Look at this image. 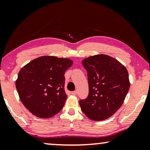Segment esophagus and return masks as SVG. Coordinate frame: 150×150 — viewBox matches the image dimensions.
Wrapping results in <instances>:
<instances>
[{
  "label": "esophagus",
  "instance_id": "obj_1",
  "mask_svg": "<svg viewBox=\"0 0 150 150\" xmlns=\"http://www.w3.org/2000/svg\"><path fill=\"white\" fill-rule=\"evenodd\" d=\"M71 93L72 94V95H77L78 93V91H71Z\"/></svg>",
  "mask_w": 150,
  "mask_h": 150
}]
</instances>
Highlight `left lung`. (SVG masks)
<instances>
[{
  "label": "left lung",
  "mask_w": 150,
  "mask_h": 150,
  "mask_svg": "<svg viewBox=\"0 0 150 150\" xmlns=\"http://www.w3.org/2000/svg\"><path fill=\"white\" fill-rule=\"evenodd\" d=\"M87 71L89 95L79 101L81 110L94 121L112 116L122 105L130 89L128 71L122 63L106 54L83 61Z\"/></svg>",
  "instance_id": "obj_1"
}]
</instances>
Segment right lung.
<instances>
[{
  "mask_svg": "<svg viewBox=\"0 0 150 150\" xmlns=\"http://www.w3.org/2000/svg\"><path fill=\"white\" fill-rule=\"evenodd\" d=\"M72 64L69 59L43 56L20 69L16 89L22 103L31 113L50 118L62 109L67 97L64 74Z\"/></svg>",
  "mask_w": 150,
  "mask_h": 150,
  "instance_id": "1",
  "label": "right lung"
}]
</instances>
